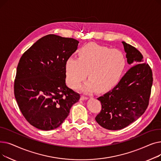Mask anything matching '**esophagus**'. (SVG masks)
I'll use <instances>...</instances> for the list:
<instances>
[{
	"label": "esophagus",
	"mask_w": 161,
	"mask_h": 161,
	"mask_svg": "<svg viewBox=\"0 0 161 161\" xmlns=\"http://www.w3.org/2000/svg\"><path fill=\"white\" fill-rule=\"evenodd\" d=\"M88 98L86 97H84V96H81L80 97V100H87Z\"/></svg>",
	"instance_id": "obj_1"
}]
</instances>
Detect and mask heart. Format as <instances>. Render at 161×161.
Segmentation results:
<instances>
[{
  "label": "heart",
  "mask_w": 161,
  "mask_h": 161,
  "mask_svg": "<svg viewBox=\"0 0 161 161\" xmlns=\"http://www.w3.org/2000/svg\"><path fill=\"white\" fill-rule=\"evenodd\" d=\"M77 56L78 58L70 57L66 59L65 81L69 87L77 89L87 73L89 80L81 88L86 93L97 90L103 93L114 89L126 66V58L121 51L92 42L80 47Z\"/></svg>",
  "instance_id": "1"
}]
</instances>
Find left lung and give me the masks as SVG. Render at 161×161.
<instances>
[{"label": "left lung", "mask_w": 161, "mask_h": 161, "mask_svg": "<svg viewBox=\"0 0 161 161\" xmlns=\"http://www.w3.org/2000/svg\"><path fill=\"white\" fill-rule=\"evenodd\" d=\"M122 43L127 63L133 66L112 91L97 98L102 109L95 120L102 127L111 130L126 127L145 112L153 84L151 69L143 63L142 53L131 45Z\"/></svg>", "instance_id": "8db88e82"}]
</instances>
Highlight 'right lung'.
Wrapping results in <instances>:
<instances>
[{
	"label": "right lung",
	"instance_id": "add662e5",
	"mask_svg": "<svg viewBox=\"0 0 161 161\" xmlns=\"http://www.w3.org/2000/svg\"><path fill=\"white\" fill-rule=\"evenodd\" d=\"M71 38L48 35L21 57L17 67L14 95L19 109L33 126L50 130L58 127L80 95L65 83L64 63L78 48Z\"/></svg>",
	"mask_w": 161,
	"mask_h": 161
}]
</instances>
